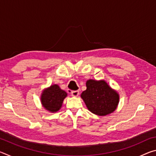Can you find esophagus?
Wrapping results in <instances>:
<instances>
[{
    "label": "esophagus",
    "instance_id": "obj_1",
    "mask_svg": "<svg viewBox=\"0 0 156 156\" xmlns=\"http://www.w3.org/2000/svg\"><path fill=\"white\" fill-rule=\"evenodd\" d=\"M79 95V91H72V96L73 97H77Z\"/></svg>",
    "mask_w": 156,
    "mask_h": 156
}]
</instances>
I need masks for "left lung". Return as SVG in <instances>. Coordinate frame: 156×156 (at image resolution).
Wrapping results in <instances>:
<instances>
[{
    "mask_svg": "<svg viewBox=\"0 0 156 156\" xmlns=\"http://www.w3.org/2000/svg\"><path fill=\"white\" fill-rule=\"evenodd\" d=\"M87 89L82 92L81 98L88 110L94 114L105 116L117 109L120 96L105 80L89 79L86 82Z\"/></svg>",
    "mask_w": 156,
    "mask_h": 156,
    "instance_id": "obj_1",
    "label": "left lung"
}]
</instances>
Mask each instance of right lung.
Returning <instances> with one entry per match:
<instances>
[{
  "instance_id": "add662e5",
  "label": "right lung",
  "mask_w": 156,
  "mask_h": 156,
  "mask_svg": "<svg viewBox=\"0 0 156 156\" xmlns=\"http://www.w3.org/2000/svg\"><path fill=\"white\" fill-rule=\"evenodd\" d=\"M67 96V92L60 89L58 84H52L42 91L41 95L42 106L50 113H56L61 109L64 99Z\"/></svg>"
}]
</instances>
